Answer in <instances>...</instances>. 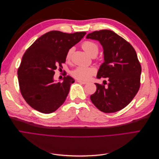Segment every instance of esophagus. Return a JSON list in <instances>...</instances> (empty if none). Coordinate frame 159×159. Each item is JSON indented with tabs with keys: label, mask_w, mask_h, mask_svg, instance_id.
Segmentation results:
<instances>
[{
	"label": "esophagus",
	"mask_w": 159,
	"mask_h": 159,
	"mask_svg": "<svg viewBox=\"0 0 159 159\" xmlns=\"http://www.w3.org/2000/svg\"><path fill=\"white\" fill-rule=\"evenodd\" d=\"M78 82H79V83H80V84H84V85H85V84H87V82H85V81H80V80H78Z\"/></svg>",
	"instance_id": "obj_1"
}]
</instances>
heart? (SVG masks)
Segmentation results:
<instances>
[{"mask_svg":"<svg viewBox=\"0 0 159 159\" xmlns=\"http://www.w3.org/2000/svg\"><path fill=\"white\" fill-rule=\"evenodd\" d=\"M82 48L89 55L96 56L99 51L98 45L91 40H86L82 43ZM73 48H70L66 54V59L69 60L71 56ZM96 73V70L93 67L78 66L71 71V75L74 78L80 81H88L91 76Z\"/></svg>","mask_w":159,"mask_h":159,"instance_id":"b5f03b06","label":"heart"}]
</instances>
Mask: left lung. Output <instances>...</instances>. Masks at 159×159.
Masks as SVG:
<instances>
[{"instance_id":"obj_1","label":"left lung","mask_w":159,"mask_h":159,"mask_svg":"<svg viewBox=\"0 0 159 159\" xmlns=\"http://www.w3.org/2000/svg\"><path fill=\"white\" fill-rule=\"evenodd\" d=\"M86 38L102 45L105 61L97 78L108 81L95 84L97 89L90 99L101 111L117 112L131 102L140 88L141 66L137 53L129 42L111 30L94 31Z\"/></svg>"}]
</instances>
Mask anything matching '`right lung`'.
<instances>
[{"mask_svg":"<svg viewBox=\"0 0 159 159\" xmlns=\"http://www.w3.org/2000/svg\"><path fill=\"white\" fill-rule=\"evenodd\" d=\"M85 34L50 31L38 38L25 52L18 69V79L22 97L31 107L48 114L64 103L75 81L67 75L62 82L55 83L54 70L58 66L62 68L67 52Z\"/></svg>","mask_w":159,"mask_h":159,"instance_id":"1","label":"right lung"}]
</instances>
